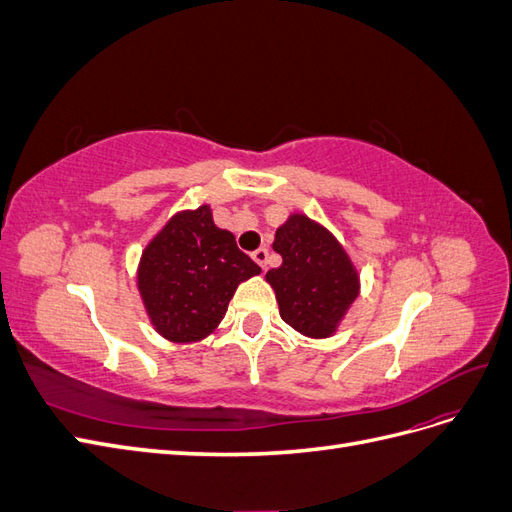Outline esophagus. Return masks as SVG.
<instances>
[{"label":"esophagus","instance_id":"obj_1","mask_svg":"<svg viewBox=\"0 0 512 512\" xmlns=\"http://www.w3.org/2000/svg\"><path fill=\"white\" fill-rule=\"evenodd\" d=\"M252 258L258 262L262 269H265L267 262H269V250H267V247H258V250L252 252Z\"/></svg>","mask_w":512,"mask_h":512}]
</instances>
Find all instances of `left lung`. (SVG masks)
Wrapping results in <instances>:
<instances>
[{"instance_id":"1","label":"left lung","mask_w":512,"mask_h":512,"mask_svg":"<svg viewBox=\"0 0 512 512\" xmlns=\"http://www.w3.org/2000/svg\"><path fill=\"white\" fill-rule=\"evenodd\" d=\"M273 250L282 265L267 273V282L282 320L307 337H329L359 297V275L344 247L327 228L297 213L277 228Z\"/></svg>"}]
</instances>
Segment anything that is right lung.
<instances>
[{"mask_svg":"<svg viewBox=\"0 0 512 512\" xmlns=\"http://www.w3.org/2000/svg\"><path fill=\"white\" fill-rule=\"evenodd\" d=\"M258 273L232 232L215 226L203 205L177 213L147 245L138 290L156 331L170 342L190 344L218 327L237 286Z\"/></svg>","mask_w":512,"mask_h":512,"instance_id":"obj_1","label":"right lung"}]
</instances>
